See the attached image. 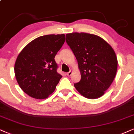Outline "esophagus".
<instances>
[{"instance_id":"1","label":"esophagus","mask_w":134,"mask_h":134,"mask_svg":"<svg viewBox=\"0 0 134 134\" xmlns=\"http://www.w3.org/2000/svg\"><path fill=\"white\" fill-rule=\"evenodd\" d=\"M72 70H70V72H67V74H67V76H68V77H70V76H71V75H72Z\"/></svg>"}]
</instances>
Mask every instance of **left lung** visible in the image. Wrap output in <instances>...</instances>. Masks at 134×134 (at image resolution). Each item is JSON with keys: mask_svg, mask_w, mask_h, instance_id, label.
<instances>
[{"mask_svg": "<svg viewBox=\"0 0 134 134\" xmlns=\"http://www.w3.org/2000/svg\"><path fill=\"white\" fill-rule=\"evenodd\" d=\"M65 41L77 59L81 80L74 87L82 95L89 99L103 95L114 80L118 59L107 42L91 34H67Z\"/></svg>", "mask_w": 134, "mask_h": 134, "instance_id": "left-lung-1", "label": "left lung"}]
</instances>
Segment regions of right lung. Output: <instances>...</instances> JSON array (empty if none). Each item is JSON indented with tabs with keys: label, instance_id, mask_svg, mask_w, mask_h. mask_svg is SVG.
Instances as JSON below:
<instances>
[{
	"label": "right lung",
	"instance_id": "1",
	"mask_svg": "<svg viewBox=\"0 0 134 134\" xmlns=\"http://www.w3.org/2000/svg\"><path fill=\"white\" fill-rule=\"evenodd\" d=\"M65 42V35L40 36L27 44L18 55L15 75L25 93L45 99L55 90L62 76L57 73L55 56Z\"/></svg>",
	"mask_w": 134,
	"mask_h": 134
}]
</instances>
